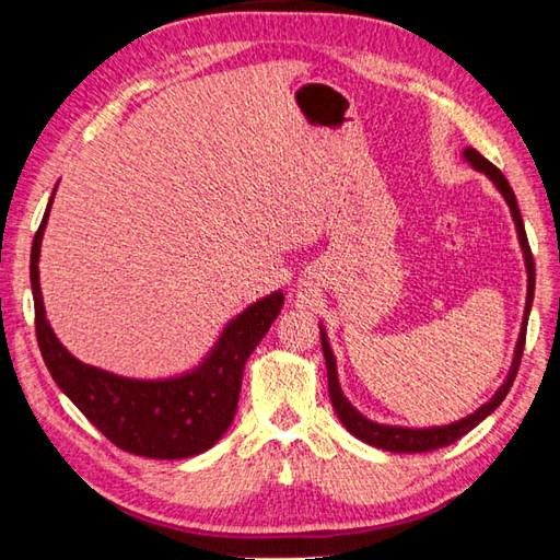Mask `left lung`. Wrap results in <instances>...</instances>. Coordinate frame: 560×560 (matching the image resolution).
<instances>
[{"label": "left lung", "mask_w": 560, "mask_h": 560, "mask_svg": "<svg viewBox=\"0 0 560 560\" xmlns=\"http://www.w3.org/2000/svg\"><path fill=\"white\" fill-rule=\"evenodd\" d=\"M464 159H467L474 168L486 173L495 183V187L501 189L510 211H513V219L517 225V235H520V245L525 249V261H527V305H525V319H522V329H520V339H517V349H515V359H513V368H510V375L503 383V387L495 392V395L483 404L481 409L474 411L467 419H462L457 423H450V425H438V428H399V425H380L368 421L365 416H361L355 411L351 404L347 401V397L341 395V387H339V380H337V361H335V353H331L329 343L325 331L319 329V337H323V351H325V361H327V380H329V399H331V407H335L337 416L341 419V423L347 425V431L353 433L363 443L380 447V450H389V452H431L438 447H445L452 445L455 440H459L462 435H467L474 425H479L486 416H489L498 404L505 399V395L513 387V380L520 371V361H522V351H525V339H527V319H529V307L534 301V257H532V249H529V241H527V233H525V223H522V213L517 207V199L513 187L505 180V175L495 168L491 161H486L477 149H464Z\"/></svg>", "instance_id": "8db88e82"}]
</instances>
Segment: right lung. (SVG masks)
I'll use <instances>...</instances> for the list:
<instances>
[{"instance_id": "obj_1", "label": "right lung", "mask_w": 560, "mask_h": 560, "mask_svg": "<svg viewBox=\"0 0 560 560\" xmlns=\"http://www.w3.org/2000/svg\"><path fill=\"white\" fill-rule=\"evenodd\" d=\"M52 197L31 247L35 337L47 371L79 411L125 452L153 459H185L209 450L229 431L241 397L243 368L281 313L283 293H271L237 315L223 329L209 359L183 377L129 380L81 363L55 337L40 295L38 257Z\"/></svg>"}]
</instances>
